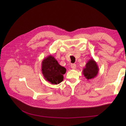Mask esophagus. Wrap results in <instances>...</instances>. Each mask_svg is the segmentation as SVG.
Here are the masks:
<instances>
[{"mask_svg": "<svg viewBox=\"0 0 126 126\" xmlns=\"http://www.w3.org/2000/svg\"><path fill=\"white\" fill-rule=\"evenodd\" d=\"M71 67L72 69H75L76 68V64H71Z\"/></svg>", "mask_w": 126, "mask_h": 126, "instance_id": "esophagus-1", "label": "esophagus"}]
</instances>
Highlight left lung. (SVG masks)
<instances>
[{
  "instance_id": "8db88e82",
  "label": "left lung",
  "mask_w": 126,
  "mask_h": 126,
  "mask_svg": "<svg viewBox=\"0 0 126 126\" xmlns=\"http://www.w3.org/2000/svg\"><path fill=\"white\" fill-rule=\"evenodd\" d=\"M99 68L97 63L93 58H91L86 64L83 69V74L87 80H91L94 78L98 73Z\"/></svg>"
}]
</instances>
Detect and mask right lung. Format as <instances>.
<instances>
[{
    "label": "right lung",
    "instance_id": "1",
    "mask_svg": "<svg viewBox=\"0 0 126 126\" xmlns=\"http://www.w3.org/2000/svg\"><path fill=\"white\" fill-rule=\"evenodd\" d=\"M41 69L45 80L54 85L63 81V75L66 71V68L60 65L51 55H49L43 60Z\"/></svg>",
    "mask_w": 126,
    "mask_h": 126
}]
</instances>
